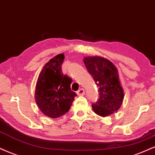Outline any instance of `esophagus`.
<instances>
[{"label":"esophagus","instance_id":"esophagus-1","mask_svg":"<svg viewBox=\"0 0 155 155\" xmlns=\"http://www.w3.org/2000/svg\"><path fill=\"white\" fill-rule=\"evenodd\" d=\"M84 94H85V90L83 88L80 89L79 90L77 91V94H78V95L83 96V95H84Z\"/></svg>","mask_w":155,"mask_h":155}]
</instances>
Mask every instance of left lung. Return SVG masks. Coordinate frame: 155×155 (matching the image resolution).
<instances>
[{"mask_svg": "<svg viewBox=\"0 0 155 155\" xmlns=\"http://www.w3.org/2000/svg\"><path fill=\"white\" fill-rule=\"evenodd\" d=\"M84 63L98 87L99 98L92 104L93 110L102 117L113 114L120 107L124 97L116 67L99 56L86 57Z\"/></svg>", "mask_w": 155, "mask_h": 155, "instance_id": "8db88e82", "label": "left lung"}]
</instances>
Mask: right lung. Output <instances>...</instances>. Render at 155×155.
Instances as JSON below:
<instances>
[{"label":"right lung","mask_w":155,"mask_h":155,"mask_svg":"<svg viewBox=\"0 0 155 155\" xmlns=\"http://www.w3.org/2000/svg\"><path fill=\"white\" fill-rule=\"evenodd\" d=\"M64 55L59 54L46 63L39 75L35 100L40 110L51 118L62 116L69 110L76 94L71 89L72 79L61 71Z\"/></svg>","instance_id":"1"}]
</instances>
